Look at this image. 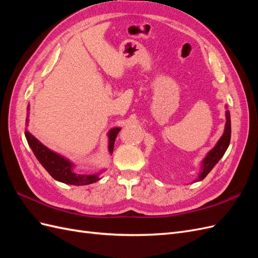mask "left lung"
<instances>
[{
  "label": "left lung",
  "instance_id": "8db88e82",
  "mask_svg": "<svg viewBox=\"0 0 258 258\" xmlns=\"http://www.w3.org/2000/svg\"><path fill=\"white\" fill-rule=\"evenodd\" d=\"M226 119L227 120H226L224 135L222 136L220 141L217 142V144L215 145L213 150L210 151L209 154L207 155V157L204 160V169H202L199 177L197 178V181H201V179H204L209 174L210 171L214 168V166L218 162V160L223 157L226 150H227V147L230 143V137H231V123H230V115L228 111H226Z\"/></svg>",
  "mask_w": 258,
  "mask_h": 258
}]
</instances>
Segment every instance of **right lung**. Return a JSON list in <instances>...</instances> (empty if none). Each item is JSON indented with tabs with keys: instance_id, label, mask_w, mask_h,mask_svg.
Instances as JSON below:
<instances>
[{
	"instance_id": "add662e5",
	"label": "right lung",
	"mask_w": 258,
	"mask_h": 258,
	"mask_svg": "<svg viewBox=\"0 0 258 258\" xmlns=\"http://www.w3.org/2000/svg\"><path fill=\"white\" fill-rule=\"evenodd\" d=\"M29 111V106H28ZM28 122V119L26 120ZM120 131L119 128H114L108 134L110 138V153H113L115 139ZM28 144L32 148L37 160L41 162V165L45 168V170L59 182L71 184V185H88L91 183L97 182L99 177L98 175H81L76 174L72 171V163L69 162L63 157H61L58 154L51 152L47 147L44 146L38 140H36L32 135L29 134V131L25 132Z\"/></svg>"
}]
</instances>
